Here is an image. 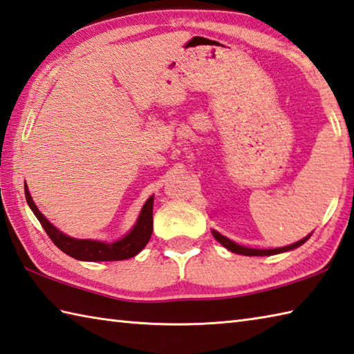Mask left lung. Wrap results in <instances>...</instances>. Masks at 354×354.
Listing matches in <instances>:
<instances>
[{
	"label": "left lung",
	"instance_id": "1",
	"mask_svg": "<svg viewBox=\"0 0 354 354\" xmlns=\"http://www.w3.org/2000/svg\"><path fill=\"white\" fill-rule=\"evenodd\" d=\"M212 234L214 236V239L219 242V244H223L227 248V250H230L232 253H236V254H244V256H272V254L286 253V252H290V250H295V248L301 247L302 244H306V242L308 241V238L311 236V233H310L308 236L295 242V244H290V245H286V247H279V248H268V250H262V248H250V247L239 245V244H236V242H233V241H230L228 238L223 236V234H221L216 230H212Z\"/></svg>",
	"mask_w": 354,
	"mask_h": 354
}]
</instances>
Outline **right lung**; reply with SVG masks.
I'll return each mask as SVG.
<instances>
[{
  "instance_id": "right-lung-1",
  "label": "right lung",
  "mask_w": 354,
  "mask_h": 354,
  "mask_svg": "<svg viewBox=\"0 0 354 354\" xmlns=\"http://www.w3.org/2000/svg\"><path fill=\"white\" fill-rule=\"evenodd\" d=\"M24 193L27 204L35 216L43 225L48 238L57 245L61 252L72 256L78 261L88 262H101V261H122L133 258L147 245V242L153 232V196H150L142 205L140 216H138L135 225L130 228L127 234L115 242H104L95 239H76L62 233L59 228L48 223L47 218L38 210L30 196L29 187L24 183Z\"/></svg>"
}]
</instances>
